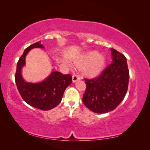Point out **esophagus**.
<instances>
[{
    "label": "esophagus",
    "instance_id": "obj_1",
    "mask_svg": "<svg viewBox=\"0 0 150 150\" xmlns=\"http://www.w3.org/2000/svg\"><path fill=\"white\" fill-rule=\"evenodd\" d=\"M80 79V76L79 74H74L72 76V82L75 83L77 81Z\"/></svg>",
    "mask_w": 150,
    "mask_h": 150
}]
</instances>
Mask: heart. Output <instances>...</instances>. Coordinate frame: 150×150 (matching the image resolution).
Segmentation results:
<instances>
[{"instance_id":"heart-1","label":"heart","mask_w":150,"mask_h":150,"mask_svg":"<svg viewBox=\"0 0 150 150\" xmlns=\"http://www.w3.org/2000/svg\"><path fill=\"white\" fill-rule=\"evenodd\" d=\"M79 66L83 67V72L88 76L98 75L105 64V57L102 53L91 51L86 54L77 61Z\"/></svg>"}]
</instances>
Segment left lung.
Wrapping results in <instances>:
<instances>
[{
	"label": "left lung",
	"instance_id": "left-lung-1",
	"mask_svg": "<svg viewBox=\"0 0 150 150\" xmlns=\"http://www.w3.org/2000/svg\"><path fill=\"white\" fill-rule=\"evenodd\" d=\"M112 62L97 78L84 79L86 89L83 102L96 113L114 110L123 100L128 88L129 70L126 57L111 49Z\"/></svg>",
	"mask_w": 150,
	"mask_h": 150
}]
</instances>
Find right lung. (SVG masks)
<instances>
[{"mask_svg":"<svg viewBox=\"0 0 150 150\" xmlns=\"http://www.w3.org/2000/svg\"><path fill=\"white\" fill-rule=\"evenodd\" d=\"M33 48H44V46L39 41L25 49L17 64L16 83L24 101L34 108L47 111L55 108L61 103L65 89L72 82V76L70 74L64 75L58 71H53L42 82H26L22 78L21 70L25 64L26 55Z\"/></svg>","mask_w":150,"mask_h":150,"instance_id":"right-lung-1","label":"right lung"}]
</instances>
